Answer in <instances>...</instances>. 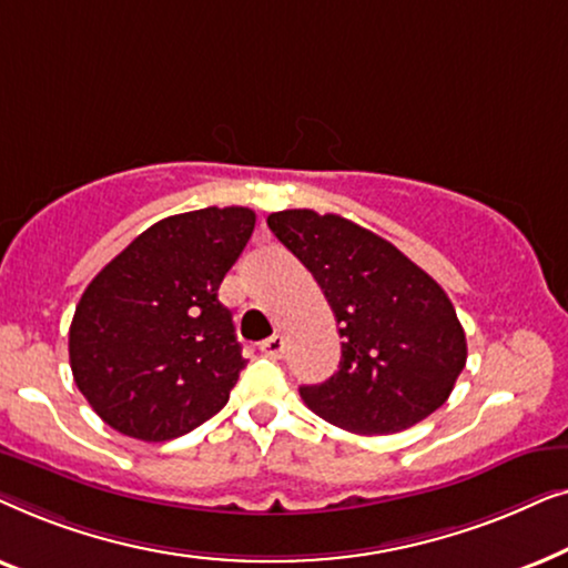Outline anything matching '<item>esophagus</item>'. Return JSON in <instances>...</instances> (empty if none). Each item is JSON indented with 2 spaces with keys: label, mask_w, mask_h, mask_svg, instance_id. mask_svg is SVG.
Segmentation results:
<instances>
[{
  "label": "esophagus",
  "mask_w": 568,
  "mask_h": 568,
  "mask_svg": "<svg viewBox=\"0 0 568 568\" xmlns=\"http://www.w3.org/2000/svg\"><path fill=\"white\" fill-rule=\"evenodd\" d=\"M284 346H286V341H284V336H271V338H266L261 344V352L263 354H268V356H282L284 354Z\"/></svg>",
  "instance_id": "esophagus-1"
}]
</instances>
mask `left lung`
<instances>
[{
    "instance_id": "obj_1",
    "label": "left lung",
    "mask_w": 568,
    "mask_h": 568,
    "mask_svg": "<svg viewBox=\"0 0 568 568\" xmlns=\"http://www.w3.org/2000/svg\"><path fill=\"white\" fill-rule=\"evenodd\" d=\"M266 222L321 284L338 323V369L300 387L305 406L354 434H395L434 414L468 359L445 290L393 243L338 214L286 209Z\"/></svg>"
}]
</instances>
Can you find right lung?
<instances>
[{
  "instance_id": "right-lung-1",
  "label": "right lung",
  "mask_w": 568,
  "mask_h": 568,
  "mask_svg": "<svg viewBox=\"0 0 568 568\" xmlns=\"http://www.w3.org/2000/svg\"><path fill=\"white\" fill-rule=\"evenodd\" d=\"M253 227L245 206L168 216L88 284L69 328V364L115 432L175 439L230 400L245 359L216 292Z\"/></svg>"
}]
</instances>
